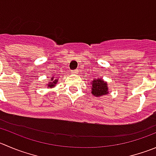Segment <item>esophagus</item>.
<instances>
[{"mask_svg":"<svg viewBox=\"0 0 156 156\" xmlns=\"http://www.w3.org/2000/svg\"><path fill=\"white\" fill-rule=\"evenodd\" d=\"M71 72H72L73 73H78L79 70H78V69H75V70H72Z\"/></svg>","mask_w":156,"mask_h":156,"instance_id":"obj_1","label":"esophagus"}]
</instances>
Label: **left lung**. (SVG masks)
I'll return each instance as SVG.
<instances>
[{"mask_svg": "<svg viewBox=\"0 0 156 156\" xmlns=\"http://www.w3.org/2000/svg\"><path fill=\"white\" fill-rule=\"evenodd\" d=\"M91 93L95 96H102L108 94V86L103 79H94L91 83Z\"/></svg>", "mask_w": 156, "mask_h": 156, "instance_id": "8db88e82", "label": "left lung"}]
</instances>
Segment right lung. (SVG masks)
I'll return each mask as SVG.
<instances>
[{
    "mask_svg": "<svg viewBox=\"0 0 156 156\" xmlns=\"http://www.w3.org/2000/svg\"><path fill=\"white\" fill-rule=\"evenodd\" d=\"M57 82H58V80L54 79V77H52L51 80H50V82L48 83V84H47V86L48 87H50V88H51V87H54V86L57 84Z\"/></svg>",
    "mask_w": 156,
    "mask_h": 156,
    "instance_id": "add662e5",
    "label": "right lung"
}]
</instances>
